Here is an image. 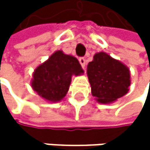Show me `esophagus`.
Masks as SVG:
<instances>
[{"mask_svg": "<svg viewBox=\"0 0 150 150\" xmlns=\"http://www.w3.org/2000/svg\"><path fill=\"white\" fill-rule=\"evenodd\" d=\"M79 62H80V64H81L82 67H83V69H85V65H86V60H85V58H84V57H80V58H79Z\"/></svg>", "mask_w": 150, "mask_h": 150, "instance_id": "obj_1", "label": "esophagus"}]
</instances>
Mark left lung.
Masks as SVG:
<instances>
[{"label":"left lung","instance_id":"left-lung-1","mask_svg":"<svg viewBox=\"0 0 150 150\" xmlns=\"http://www.w3.org/2000/svg\"><path fill=\"white\" fill-rule=\"evenodd\" d=\"M87 76L92 94L99 103H112L129 91V68L104 52L94 55L93 60L88 64Z\"/></svg>","mask_w":150,"mask_h":150}]
</instances>
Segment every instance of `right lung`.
<instances>
[{
	"label": "right lung",
	"instance_id": "add662e5",
	"mask_svg": "<svg viewBox=\"0 0 150 150\" xmlns=\"http://www.w3.org/2000/svg\"><path fill=\"white\" fill-rule=\"evenodd\" d=\"M83 73V70L76 57L65 55L59 50L37 67L31 85L44 99L57 102L66 96L73 74L78 76Z\"/></svg>",
	"mask_w": 150,
	"mask_h": 150
}]
</instances>
